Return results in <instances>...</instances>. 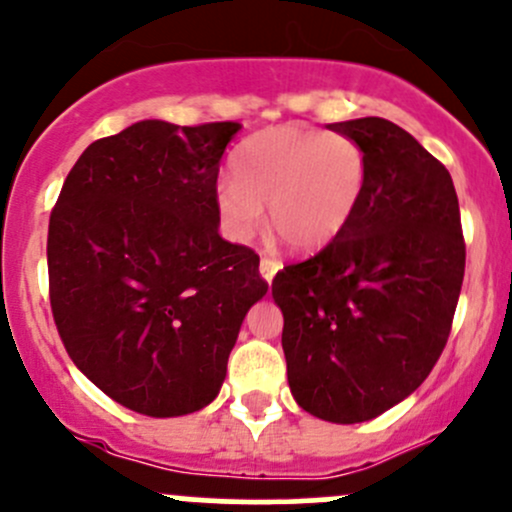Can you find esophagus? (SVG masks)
<instances>
[{
    "label": "esophagus",
    "mask_w": 512,
    "mask_h": 512,
    "mask_svg": "<svg viewBox=\"0 0 512 512\" xmlns=\"http://www.w3.org/2000/svg\"><path fill=\"white\" fill-rule=\"evenodd\" d=\"M279 267H282V265H279L274 257H262V260H260V272H262V277L267 279V282H272L274 274L279 272Z\"/></svg>",
    "instance_id": "obj_1"
}]
</instances>
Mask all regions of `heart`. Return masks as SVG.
<instances>
[{"label":"heart","mask_w":512,"mask_h":512,"mask_svg":"<svg viewBox=\"0 0 512 512\" xmlns=\"http://www.w3.org/2000/svg\"><path fill=\"white\" fill-rule=\"evenodd\" d=\"M235 176L215 188L225 233L247 242L265 223L297 250H319L336 238L365 188V154L346 134L294 125L270 127L242 142Z\"/></svg>","instance_id":"heart-1"}]
</instances>
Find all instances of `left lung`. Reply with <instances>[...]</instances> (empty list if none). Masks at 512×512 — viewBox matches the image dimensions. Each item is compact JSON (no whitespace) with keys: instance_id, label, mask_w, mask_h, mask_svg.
Segmentation results:
<instances>
[{"instance_id":"obj_1","label":"left lung","mask_w":512,"mask_h":512,"mask_svg":"<svg viewBox=\"0 0 512 512\" xmlns=\"http://www.w3.org/2000/svg\"><path fill=\"white\" fill-rule=\"evenodd\" d=\"M365 154L346 228L272 282L287 380L301 410L368 422L412 395L449 338L466 267L449 171L395 122H336Z\"/></svg>"}]
</instances>
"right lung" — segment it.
<instances>
[{"instance_id": "obj_1", "label": "right lung", "mask_w": 512, "mask_h": 512, "mask_svg": "<svg viewBox=\"0 0 512 512\" xmlns=\"http://www.w3.org/2000/svg\"><path fill=\"white\" fill-rule=\"evenodd\" d=\"M238 129L134 122L80 154L51 211L53 321L80 373L127 410L211 405L267 294L255 250L218 233L215 184Z\"/></svg>"}]
</instances>
